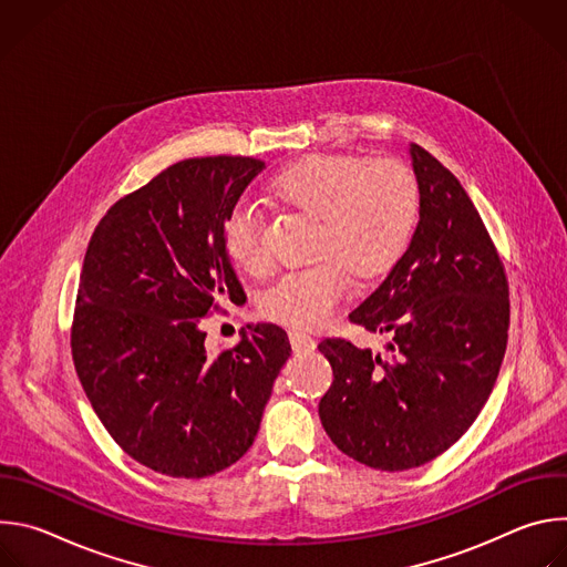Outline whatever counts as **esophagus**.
Instances as JSON below:
<instances>
[{"label":"esophagus","mask_w":567,"mask_h":567,"mask_svg":"<svg viewBox=\"0 0 567 567\" xmlns=\"http://www.w3.org/2000/svg\"><path fill=\"white\" fill-rule=\"evenodd\" d=\"M289 341H291V348H293V352H298V354H307V352H313V348H316V341H313L309 334H305V332H298V330L289 332Z\"/></svg>","instance_id":"1"}]
</instances>
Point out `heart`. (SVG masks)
Returning a JSON list of instances; mask_svg holds the SVG:
<instances>
[{
  "mask_svg": "<svg viewBox=\"0 0 567 567\" xmlns=\"http://www.w3.org/2000/svg\"><path fill=\"white\" fill-rule=\"evenodd\" d=\"M274 193L289 206L318 217V265L276 278L260 298V311L285 326H326L350 293V269L370 278L388 269L409 245L420 206L415 175L399 161L365 164L359 156H311L282 171ZM226 251L237 267H267L262 213L241 202L224 226Z\"/></svg>",
  "mask_w": 567,
  "mask_h": 567,
  "instance_id": "b5f03b06",
  "label": "heart"
}]
</instances>
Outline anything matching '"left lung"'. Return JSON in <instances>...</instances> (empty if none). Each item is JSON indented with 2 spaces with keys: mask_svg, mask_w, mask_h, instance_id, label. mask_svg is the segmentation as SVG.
Masks as SVG:
<instances>
[{
  "mask_svg": "<svg viewBox=\"0 0 567 567\" xmlns=\"http://www.w3.org/2000/svg\"><path fill=\"white\" fill-rule=\"evenodd\" d=\"M420 221L385 280L350 313L390 334V357L346 339L318 343L334 381L318 403L322 429L352 460L406 471L455 444L498 379L509 289L494 241L455 175L409 145Z\"/></svg>",
  "mask_w": 567,
  "mask_h": 567,
  "instance_id": "obj_1",
  "label": "left lung"
}]
</instances>
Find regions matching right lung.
<instances>
[{
  "mask_svg": "<svg viewBox=\"0 0 567 567\" xmlns=\"http://www.w3.org/2000/svg\"><path fill=\"white\" fill-rule=\"evenodd\" d=\"M254 156L186 158L118 199L80 271L71 354L114 442L173 477L213 475L254 444L274 381L291 354L274 322L206 352L202 318L247 300L224 226L265 171Z\"/></svg>",
  "mask_w": 567,
  "mask_h": 567,
  "instance_id": "obj_1",
  "label": "right lung"
}]
</instances>
